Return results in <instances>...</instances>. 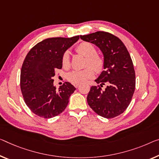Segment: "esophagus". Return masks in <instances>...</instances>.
<instances>
[{
	"label": "esophagus",
	"instance_id": "1",
	"mask_svg": "<svg viewBox=\"0 0 159 159\" xmlns=\"http://www.w3.org/2000/svg\"><path fill=\"white\" fill-rule=\"evenodd\" d=\"M79 86H80V84H75V87H76V88H77Z\"/></svg>",
	"mask_w": 159,
	"mask_h": 159
}]
</instances>
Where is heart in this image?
Here are the masks:
<instances>
[{"label":"heart","instance_id":"obj_1","mask_svg":"<svg viewBox=\"0 0 159 159\" xmlns=\"http://www.w3.org/2000/svg\"><path fill=\"white\" fill-rule=\"evenodd\" d=\"M77 52L86 57L84 67H87L82 70H73L67 75L68 81L74 84H80L91 79L94 75V69L97 72H101L104 70V60L97 55V51L94 46L87 42L81 43L77 45ZM62 67L67 69L70 67V55L69 51H65L63 53L61 59ZM91 66V68H88ZM93 68V70L92 69Z\"/></svg>","mask_w":159,"mask_h":159}]
</instances>
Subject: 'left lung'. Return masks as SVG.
<instances>
[{"label": "left lung", "mask_w": 159, "mask_h": 159, "mask_svg": "<svg viewBox=\"0 0 159 159\" xmlns=\"http://www.w3.org/2000/svg\"><path fill=\"white\" fill-rule=\"evenodd\" d=\"M80 38L97 46L104 62V71L95 80L100 86H92L87 97L88 104L104 118L120 115L130 104L135 90V72L127 49L120 39L107 32L80 35ZM105 84L107 86L103 90Z\"/></svg>", "instance_id": "1"}]
</instances>
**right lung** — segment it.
I'll return each instance as SVG.
<instances>
[{
    "instance_id": "add662e5",
    "label": "right lung",
    "mask_w": 159,
    "mask_h": 159,
    "mask_svg": "<svg viewBox=\"0 0 159 159\" xmlns=\"http://www.w3.org/2000/svg\"><path fill=\"white\" fill-rule=\"evenodd\" d=\"M79 39V35L45 39L26 55L21 68L20 89L26 105L36 115L52 118L67 107L76 88L65 82L57 89L52 77L56 69H62L63 53Z\"/></svg>"
}]
</instances>
